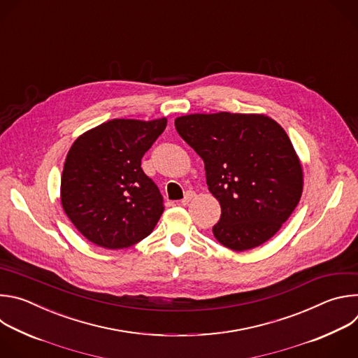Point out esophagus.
Here are the masks:
<instances>
[{
  "label": "esophagus",
  "mask_w": 358,
  "mask_h": 358,
  "mask_svg": "<svg viewBox=\"0 0 358 358\" xmlns=\"http://www.w3.org/2000/svg\"><path fill=\"white\" fill-rule=\"evenodd\" d=\"M195 198V192L194 191H188V192H185V195H184V198L180 201V203L181 206H187V203L191 201V199H194Z\"/></svg>",
  "instance_id": "esophagus-1"
}]
</instances>
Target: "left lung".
<instances>
[{
    "mask_svg": "<svg viewBox=\"0 0 358 358\" xmlns=\"http://www.w3.org/2000/svg\"><path fill=\"white\" fill-rule=\"evenodd\" d=\"M203 162L221 206L213 232L235 252L269 241L303 192V169L285 129L262 113H192L174 122Z\"/></svg>",
    "mask_w": 358,
    "mask_h": 358,
    "instance_id": "obj_1",
    "label": "left lung"
}]
</instances>
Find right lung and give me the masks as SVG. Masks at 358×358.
<instances>
[{"label": "right lung", "mask_w": 358, "mask_h": 358, "mask_svg": "<svg viewBox=\"0 0 358 358\" xmlns=\"http://www.w3.org/2000/svg\"><path fill=\"white\" fill-rule=\"evenodd\" d=\"M167 119H113L82 133L71 145L61 178L62 208L92 243L124 249L159 222L163 196L141 170L144 152Z\"/></svg>", "instance_id": "obj_1"}]
</instances>
